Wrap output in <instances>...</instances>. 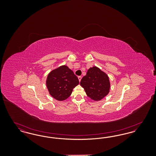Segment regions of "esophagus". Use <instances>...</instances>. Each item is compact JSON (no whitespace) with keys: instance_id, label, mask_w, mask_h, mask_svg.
Listing matches in <instances>:
<instances>
[{"instance_id":"esophagus-1","label":"esophagus","mask_w":156,"mask_h":156,"mask_svg":"<svg viewBox=\"0 0 156 156\" xmlns=\"http://www.w3.org/2000/svg\"><path fill=\"white\" fill-rule=\"evenodd\" d=\"M82 77L81 76H78V80H79V81H81V80Z\"/></svg>"}]
</instances>
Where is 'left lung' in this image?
<instances>
[{
  "label": "left lung",
  "instance_id": "8db88e82",
  "mask_svg": "<svg viewBox=\"0 0 156 156\" xmlns=\"http://www.w3.org/2000/svg\"><path fill=\"white\" fill-rule=\"evenodd\" d=\"M80 85L91 99L98 101L109 92V78L105 73L97 67L90 68L85 76L82 78Z\"/></svg>",
  "mask_w": 156,
  "mask_h": 156
}]
</instances>
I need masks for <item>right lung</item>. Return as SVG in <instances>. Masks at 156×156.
Segmentation results:
<instances>
[{
    "instance_id": "right-lung-1",
    "label": "right lung",
    "mask_w": 156,
    "mask_h": 156,
    "mask_svg": "<svg viewBox=\"0 0 156 156\" xmlns=\"http://www.w3.org/2000/svg\"><path fill=\"white\" fill-rule=\"evenodd\" d=\"M78 84V78L67 66L53 69L48 75L46 80L49 94L59 101L67 99L72 94L73 88Z\"/></svg>"
}]
</instances>
